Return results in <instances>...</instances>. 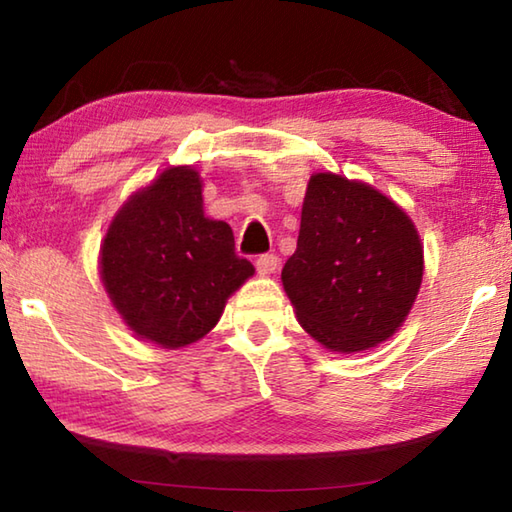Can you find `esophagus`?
<instances>
[{
    "label": "esophagus",
    "instance_id": "34e87169",
    "mask_svg": "<svg viewBox=\"0 0 512 512\" xmlns=\"http://www.w3.org/2000/svg\"><path fill=\"white\" fill-rule=\"evenodd\" d=\"M277 266H280V257H277L275 253H264L257 257L259 275H271L277 271Z\"/></svg>",
    "mask_w": 512,
    "mask_h": 512
}]
</instances>
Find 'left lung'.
<instances>
[{"label": "left lung", "instance_id": "1", "mask_svg": "<svg viewBox=\"0 0 512 512\" xmlns=\"http://www.w3.org/2000/svg\"><path fill=\"white\" fill-rule=\"evenodd\" d=\"M420 282V237L400 207L363 183L311 176L282 284L318 343L334 352L375 348L404 323Z\"/></svg>", "mask_w": 512, "mask_h": 512}]
</instances>
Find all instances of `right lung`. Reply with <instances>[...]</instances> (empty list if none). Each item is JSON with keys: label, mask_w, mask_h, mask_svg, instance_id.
<instances>
[{"label": "right lung", "mask_w": 512, "mask_h": 512, "mask_svg": "<svg viewBox=\"0 0 512 512\" xmlns=\"http://www.w3.org/2000/svg\"><path fill=\"white\" fill-rule=\"evenodd\" d=\"M253 264L235 253L225 221L203 214L201 178L173 167L135 194L112 221L101 277L112 305L142 339L183 348L216 325Z\"/></svg>", "instance_id": "add662e5"}]
</instances>
